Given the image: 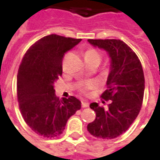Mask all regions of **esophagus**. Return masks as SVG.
I'll list each match as a JSON object with an SVG mask.
<instances>
[{
  "mask_svg": "<svg viewBox=\"0 0 160 160\" xmlns=\"http://www.w3.org/2000/svg\"><path fill=\"white\" fill-rule=\"evenodd\" d=\"M81 105H82V107H83V108H87V107H88V106H89V104H88L87 102H82Z\"/></svg>",
  "mask_w": 160,
  "mask_h": 160,
  "instance_id": "esophagus-1",
  "label": "esophagus"
}]
</instances>
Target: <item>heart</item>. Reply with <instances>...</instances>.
Returning <instances> with one entry per match:
<instances>
[{
	"label": "heart",
	"mask_w": 160,
	"mask_h": 160,
	"mask_svg": "<svg viewBox=\"0 0 160 160\" xmlns=\"http://www.w3.org/2000/svg\"><path fill=\"white\" fill-rule=\"evenodd\" d=\"M85 58H86V60L94 59V58H98V59L101 60V56L100 54L98 52L97 50H95V49H87V51H86V53H85ZM92 87H93L92 83H91V82H87V83L82 84V86H81V90H88V89H91Z\"/></svg>",
	"instance_id": "1"
}]
</instances>
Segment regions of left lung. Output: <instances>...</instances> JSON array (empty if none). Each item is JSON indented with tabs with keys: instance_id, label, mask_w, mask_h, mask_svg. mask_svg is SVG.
<instances>
[{
	"instance_id": "obj_1",
	"label": "left lung",
	"mask_w": 160,
	"mask_h": 160,
	"mask_svg": "<svg viewBox=\"0 0 160 160\" xmlns=\"http://www.w3.org/2000/svg\"><path fill=\"white\" fill-rule=\"evenodd\" d=\"M88 42L105 50L111 58L108 89L101 96L104 100H111V104L107 110L98 103L90 104L96 118L87 125V130L94 137L111 140L126 132L137 118L144 96V73L136 54L122 41L88 39Z\"/></svg>"
}]
</instances>
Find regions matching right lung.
<instances>
[{
    "label": "right lung",
    "mask_w": 160,
    "mask_h": 160,
    "mask_svg": "<svg viewBox=\"0 0 160 160\" xmlns=\"http://www.w3.org/2000/svg\"><path fill=\"white\" fill-rule=\"evenodd\" d=\"M81 39L51 34L31 46L17 74L19 110L26 124L36 134L53 138L62 134L68 120L81 108L71 96L59 100L54 84L62 73L64 54Z\"/></svg>",
    "instance_id": "obj_1"
}]
</instances>
